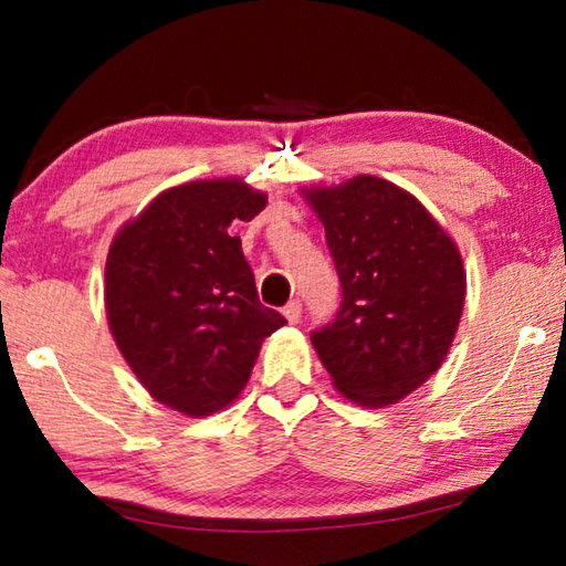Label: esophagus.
<instances>
[{
	"instance_id": "obj_1",
	"label": "esophagus",
	"mask_w": 566,
	"mask_h": 566,
	"mask_svg": "<svg viewBox=\"0 0 566 566\" xmlns=\"http://www.w3.org/2000/svg\"><path fill=\"white\" fill-rule=\"evenodd\" d=\"M282 314H284V319H286V322H290V324H296V322H300V317H302V304L294 300V302H290V304L284 306Z\"/></svg>"
}]
</instances>
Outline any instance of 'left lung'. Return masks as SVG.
<instances>
[{
    "mask_svg": "<svg viewBox=\"0 0 566 566\" xmlns=\"http://www.w3.org/2000/svg\"><path fill=\"white\" fill-rule=\"evenodd\" d=\"M342 282L337 319L312 334L334 389L359 407L409 397L442 367L467 272L447 229L407 189L371 175L302 187Z\"/></svg>",
    "mask_w": 566,
    "mask_h": 566,
    "instance_id": "left-lung-1",
    "label": "left lung"
}]
</instances>
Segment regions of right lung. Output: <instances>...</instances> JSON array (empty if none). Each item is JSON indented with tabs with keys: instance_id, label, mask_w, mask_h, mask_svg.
I'll return each mask as SVG.
<instances>
[{
	"instance_id": "add662e5",
	"label": "right lung",
	"mask_w": 566,
	"mask_h": 566,
	"mask_svg": "<svg viewBox=\"0 0 566 566\" xmlns=\"http://www.w3.org/2000/svg\"><path fill=\"white\" fill-rule=\"evenodd\" d=\"M266 195L242 177L169 187L114 234L104 310L117 349L159 405L187 417L227 409L247 387L262 342L284 327L260 302L232 222Z\"/></svg>"
}]
</instances>
